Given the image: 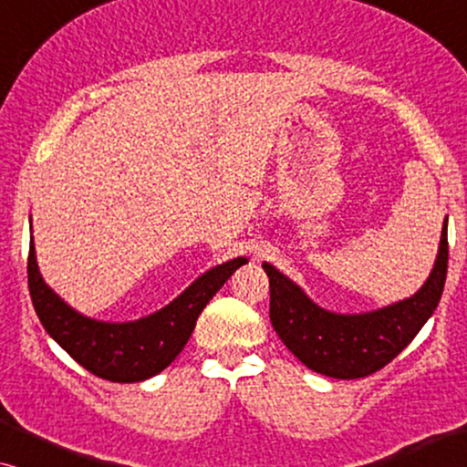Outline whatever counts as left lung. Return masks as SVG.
Listing matches in <instances>:
<instances>
[{
  "label": "left lung",
  "instance_id": "left-lung-1",
  "mask_svg": "<svg viewBox=\"0 0 467 467\" xmlns=\"http://www.w3.org/2000/svg\"><path fill=\"white\" fill-rule=\"evenodd\" d=\"M446 267L449 235L444 221L436 265L419 293L368 315H334L312 304L276 267L264 264L270 278V321L285 347L306 368L331 379H363L393 361L433 315L444 291Z\"/></svg>",
  "mask_w": 467,
  "mask_h": 467
}]
</instances>
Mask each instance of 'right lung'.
<instances>
[{
  "label": "right lung",
  "instance_id": "1",
  "mask_svg": "<svg viewBox=\"0 0 467 467\" xmlns=\"http://www.w3.org/2000/svg\"><path fill=\"white\" fill-rule=\"evenodd\" d=\"M244 264L246 257H238L213 267L163 310L133 323H99L69 308L42 280L34 238L29 242L27 280L37 318L74 361L110 382H140L176 359L193 334L197 317Z\"/></svg>",
  "mask_w": 467,
  "mask_h": 467
}]
</instances>
